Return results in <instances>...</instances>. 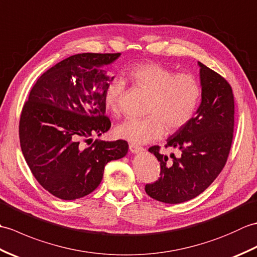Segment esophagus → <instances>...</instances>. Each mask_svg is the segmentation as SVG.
I'll return each instance as SVG.
<instances>
[{"instance_id": "1", "label": "esophagus", "mask_w": 257, "mask_h": 257, "mask_svg": "<svg viewBox=\"0 0 257 257\" xmlns=\"http://www.w3.org/2000/svg\"><path fill=\"white\" fill-rule=\"evenodd\" d=\"M129 149H130V151L133 152V154H139V152H143L144 151L143 147H140L138 145H134V144H130L129 145Z\"/></svg>"}]
</instances>
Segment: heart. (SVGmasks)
I'll return each instance as SVG.
<instances>
[{
  "label": "heart",
  "mask_w": 257,
  "mask_h": 257,
  "mask_svg": "<svg viewBox=\"0 0 257 257\" xmlns=\"http://www.w3.org/2000/svg\"><path fill=\"white\" fill-rule=\"evenodd\" d=\"M133 83L150 92L146 118H128L116 127L118 137L134 144H148L159 139L166 132L183 128L195 112L201 97L199 80L191 74H174L158 63H140L129 69ZM124 90L122 79L114 78L103 94L108 110L119 111Z\"/></svg>",
  "instance_id": "obj_1"
}]
</instances>
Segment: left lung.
<instances>
[{
	"label": "left lung",
	"mask_w": 257,
	"mask_h": 257,
	"mask_svg": "<svg viewBox=\"0 0 257 257\" xmlns=\"http://www.w3.org/2000/svg\"><path fill=\"white\" fill-rule=\"evenodd\" d=\"M200 66L201 103L195 116L167 139L166 147L181 151L179 158L149 148L160 162V178L146 184L152 199L178 204L201 194L224 168L233 140L234 96L232 87L214 70Z\"/></svg>",
	"instance_id": "8db88e82"
}]
</instances>
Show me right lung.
Returning a JSON list of instances; mask_svg holds the SVG:
<instances>
[{
  "mask_svg": "<svg viewBox=\"0 0 257 257\" xmlns=\"http://www.w3.org/2000/svg\"><path fill=\"white\" fill-rule=\"evenodd\" d=\"M119 56L83 53L64 59L37 79L22 109V152L38 183L56 198L70 201L91 193L107 163L127 155L124 140L81 145L110 128L103 94L113 77L102 67Z\"/></svg>",
  "mask_w": 257,
  "mask_h": 257,
  "instance_id": "1",
  "label": "right lung"
}]
</instances>
